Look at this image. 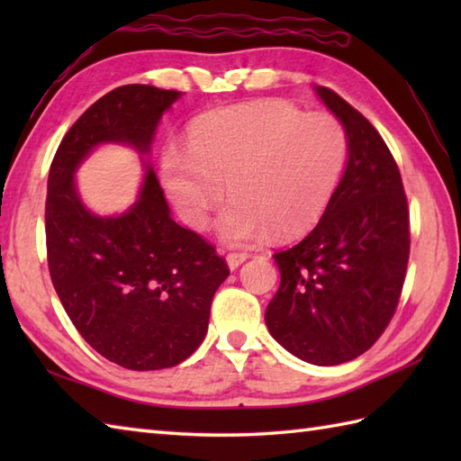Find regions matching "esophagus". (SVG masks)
<instances>
[{
  "label": "esophagus",
  "mask_w": 461,
  "mask_h": 461,
  "mask_svg": "<svg viewBox=\"0 0 461 461\" xmlns=\"http://www.w3.org/2000/svg\"><path fill=\"white\" fill-rule=\"evenodd\" d=\"M225 259H228L230 269H238L243 261L249 259V253L248 251H230L228 256H225Z\"/></svg>",
  "instance_id": "esophagus-1"
}]
</instances>
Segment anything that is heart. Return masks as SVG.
<instances>
[{
  "label": "heart",
  "mask_w": 461,
  "mask_h": 461,
  "mask_svg": "<svg viewBox=\"0 0 461 461\" xmlns=\"http://www.w3.org/2000/svg\"><path fill=\"white\" fill-rule=\"evenodd\" d=\"M347 131L329 113L289 103L241 104L195 122L185 150L162 152V182L195 230L208 225L228 185L231 203L220 221L230 243L276 238L311 228L337 190L347 162Z\"/></svg>",
  "instance_id": "1"
}]
</instances>
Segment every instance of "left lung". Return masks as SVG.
I'll use <instances>...</instances> for the list:
<instances>
[{
  "label": "left lung",
  "instance_id": "1",
  "mask_svg": "<svg viewBox=\"0 0 461 461\" xmlns=\"http://www.w3.org/2000/svg\"><path fill=\"white\" fill-rule=\"evenodd\" d=\"M348 162L309 236L277 251L281 285L266 322L283 348L319 366L366 352L393 321L410 258V212L398 164L378 131L327 86Z\"/></svg>",
  "mask_w": 461,
  "mask_h": 461
}]
</instances>
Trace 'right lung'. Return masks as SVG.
Returning <instances> with one entry per match:
<instances>
[{
	"label": "right lung",
	"instance_id": "right-lung-1",
	"mask_svg": "<svg viewBox=\"0 0 461 461\" xmlns=\"http://www.w3.org/2000/svg\"><path fill=\"white\" fill-rule=\"evenodd\" d=\"M180 91L122 85L86 109L55 152L47 182L45 238L53 287L81 337L129 370L180 365L208 332L213 293L230 276L200 233L170 218L149 168L140 198L119 218L81 203L73 172L101 142L149 152L164 111Z\"/></svg>",
	"mask_w": 461,
	"mask_h": 461
}]
</instances>
